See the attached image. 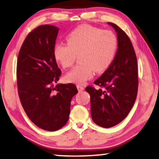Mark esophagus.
Listing matches in <instances>:
<instances>
[{"instance_id": "esophagus-1", "label": "esophagus", "mask_w": 159, "mask_h": 159, "mask_svg": "<svg viewBox=\"0 0 159 159\" xmlns=\"http://www.w3.org/2000/svg\"><path fill=\"white\" fill-rule=\"evenodd\" d=\"M77 88L78 91H82V90H83L84 89V87L81 85V84H77Z\"/></svg>"}]
</instances>
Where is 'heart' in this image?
<instances>
[{
    "label": "heart",
    "mask_w": 159,
    "mask_h": 159,
    "mask_svg": "<svg viewBox=\"0 0 159 159\" xmlns=\"http://www.w3.org/2000/svg\"><path fill=\"white\" fill-rule=\"evenodd\" d=\"M118 49V39L111 31L84 25L67 36V43H57L53 56L63 68L72 66L77 55L80 64L65 75V80L78 84L92 79L95 71L102 72L112 64Z\"/></svg>",
    "instance_id": "1"
}]
</instances>
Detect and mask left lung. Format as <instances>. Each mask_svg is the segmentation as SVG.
Wrapping results in <instances>:
<instances>
[{"label":"left lung","instance_id":"obj_1","mask_svg":"<svg viewBox=\"0 0 159 159\" xmlns=\"http://www.w3.org/2000/svg\"><path fill=\"white\" fill-rule=\"evenodd\" d=\"M116 30L118 49L114 61L94 82L99 86H88L90 95L93 121L102 127L109 128L123 121L135 102L138 89V63L133 45L120 27L108 22Z\"/></svg>","mask_w":159,"mask_h":159}]
</instances>
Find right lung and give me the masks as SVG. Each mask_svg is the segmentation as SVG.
<instances>
[{"mask_svg":"<svg viewBox=\"0 0 159 159\" xmlns=\"http://www.w3.org/2000/svg\"><path fill=\"white\" fill-rule=\"evenodd\" d=\"M58 28L40 25L26 37L19 50L16 80L21 103L29 119L47 131L66 125L72 97L78 93L75 84H54L61 71L53 56Z\"/></svg>","mask_w":159,"mask_h":159,"instance_id":"obj_1","label":"right lung"}]
</instances>
